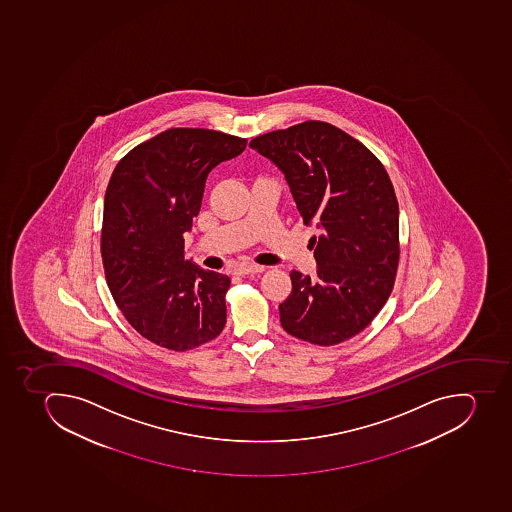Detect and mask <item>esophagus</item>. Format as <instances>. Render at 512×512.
Returning a JSON list of instances; mask_svg holds the SVG:
<instances>
[{
	"label": "esophagus",
	"mask_w": 512,
	"mask_h": 512,
	"mask_svg": "<svg viewBox=\"0 0 512 512\" xmlns=\"http://www.w3.org/2000/svg\"><path fill=\"white\" fill-rule=\"evenodd\" d=\"M266 267L258 266V264H240V266L235 267V272L238 275H246V274H259V272L264 271Z\"/></svg>",
	"instance_id": "34e87169"
}]
</instances>
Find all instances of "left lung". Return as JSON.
I'll return each instance as SVG.
<instances>
[{"mask_svg":"<svg viewBox=\"0 0 512 512\" xmlns=\"http://www.w3.org/2000/svg\"><path fill=\"white\" fill-rule=\"evenodd\" d=\"M251 149L284 173L303 224L314 225L316 275L290 272L280 303L288 334L334 345L363 331L391 295L399 264V204L386 168L324 121L262 134Z\"/></svg>","mask_w":512,"mask_h":512,"instance_id":"obj_1","label":"left lung"}]
</instances>
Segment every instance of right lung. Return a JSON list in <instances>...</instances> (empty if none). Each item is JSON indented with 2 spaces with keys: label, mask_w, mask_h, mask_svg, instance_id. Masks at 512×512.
Wrapping results in <instances>:
<instances>
[{
  "label": "right lung",
  "mask_w": 512,
  "mask_h": 512,
  "mask_svg": "<svg viewBox=\"0 0 512 512\" xmlns=\"http://www.w3.org/2000/svg\"><path fill=\"white\" fill-rule=\"evenodd\" d=\"M246 142L212 129H167L113 170L102 228L108 288L128 323L160 347L185 352L224 329L230 279L185 259L183 233L199 214L207 175Z\"/></svg>",
  "instance_id": "add662e5"
}]
</instances>
